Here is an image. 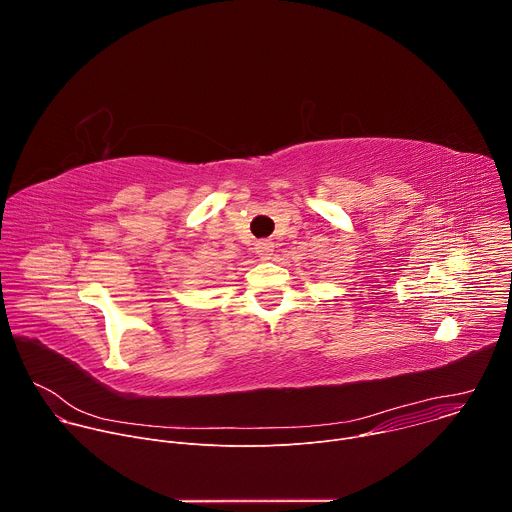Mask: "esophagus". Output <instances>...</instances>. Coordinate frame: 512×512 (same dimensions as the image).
I'll use <instances>...</instances> for the list:
<instances>
[{
	"instance_id": "1",
	"label": "esophagus",
	"mask_w": 512,
	"mask_h": 512,
	"mask_svg": "<svg viewBox=\"0 0 512 512\" xmlns=\"http://www.w3.org/2000/svg\"><path fill=\"white\" fill-rule=\"evenodd\" d=\"M255 251H257V255L263 259V261H267V259H271V255H273V243L271 241H259L257 245H255Z\"/></svg>"
}]
</instances>
